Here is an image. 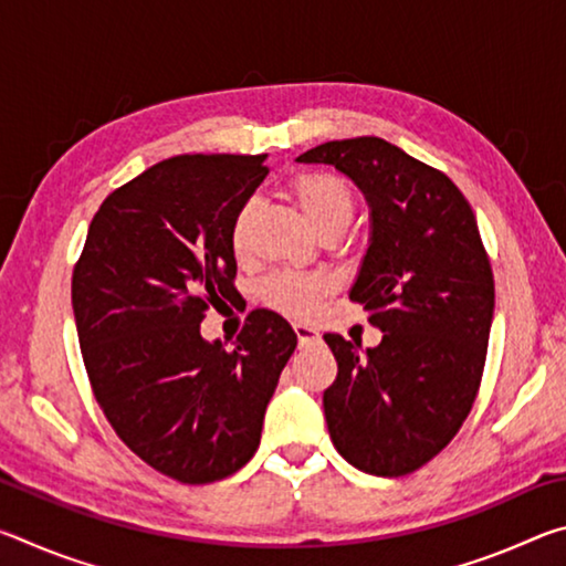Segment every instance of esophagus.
<instances>
[{
	"instance_id": "esophagus-1",
	"label": "esophagus",
	"mask_w": 566,
	"mask_h": 566,
	"mask_svg": "<svg viewBox=\"0 0 566 566\" xmlns=\"http://www.w3.org/2000/svg\"><path fill=\"white\" fill-rule=\"evenodd\" d=\"M294 334H296V339H300V347H306V344H312V342H319V332H317V327H312V324H294Z\"/></svg>"
}]
</instances>
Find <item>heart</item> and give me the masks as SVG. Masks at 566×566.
<instances>
[{
    "mask_svg": "<svg viewBox=\"0 0 566 566\" xmlns=\"http://www.w3.org/2000/svg\"><path fill=\"white\" fill-rule=\"evenodd\" d=\"M286 191L294 197L296 207L302 209L319 234L342 232L354 217V195L347 181L332 175V171H300L290 179ZM256 214L254 202H244L237 209L229 227V242L237 256L249 252V229ZM332 292V280L327 274H300V272H276L266 276L260 286V296L272 310L304 317L317 310V304Z\"/></svg>",
    "mask_w": 566,
    "mask_h": 566,
    "instance_id": "heart-1",
    "label": "heart"
}]
</instances>
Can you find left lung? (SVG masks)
<instances>
[{
  "mask_svg": "<svg viewBox=\"0 0 566 566\" xmlns=\"http://www.w3.org/2000/svg\"><path fill=\"white\" fill-rule=\"evenodd\" d=\"M334 165L371 207V242L349 300L385 337L375 349L324 334L337 379L324 417L337 452L377 476H405L452 442L482 385L494 274L472 207L444 171L379 137L304 151Z\"/></svg>",
  "mask_w": 566,
  "mask_h": 566,
  "instance_id": "obj_1",
  "label": "left lung"
}]
</instances>
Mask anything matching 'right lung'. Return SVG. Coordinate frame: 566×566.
<instances>
[{
    "mask_svg": "<svg viewBox=\"0 0 566 566\" xmlns=\"http://www.w3.org/2000/svg\"><path fill=\"white\" fill-rule=\"evenodd\" d=\"M264 155H179L114 189L72 272L84 369L114 432L181 484L234 474L260 447L266 405L296 347L290 322L247 314L227 349L199 324L234 302L229 227Z\"/></svg>",
    "mask_w": 566,
    "mask_h": 566,
    "instance_id": "right-lung-1",
    "label": "right lung"
}]
</instances>
